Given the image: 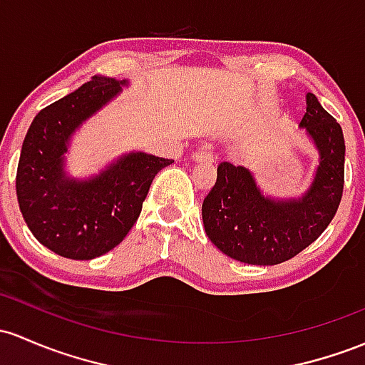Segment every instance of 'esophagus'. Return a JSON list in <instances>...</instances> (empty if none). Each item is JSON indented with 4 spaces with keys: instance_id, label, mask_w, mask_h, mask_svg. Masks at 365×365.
Segmentation results:
<instances>
[{
    "instance_id": "esophagus-1",
    "label": "esophagus",
    "mask_w": 365,
    "mask_h": 365,
    "mask_svg": "<svg viewBox=\"0 0 365 365\" xmlns=\"http://www.w3.org/2000/svg\"><path fill=\"white\" fill-rule=\"evenodd\" d=\"M192 159L197 163H213L215 155L213 152L207 149H197L195 152H192Z\"/></svg>"
}]
</instances>
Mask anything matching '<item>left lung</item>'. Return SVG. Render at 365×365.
Masks as SVG:
<instances>
[{"label": "left lung", "instance_id": "8db88e82", "mask_svg": "<svg viewBox=\"0 0 365 365\" xmlns=\"http://www.w3.org/2000/svg\"><path fill=\"white\" fill-rule=\"evenodd\" d=\"M299 126L307 128L320 154L317 175L302 199H268L246 168L218 164L215 187L202 202V222L211 242L230 258L250 265H279L319 239L334 218L345 185L341 126L314 93L307 95Z\"/></svg>", "mask_w": 365, "mask_h": 365}]
</instances>
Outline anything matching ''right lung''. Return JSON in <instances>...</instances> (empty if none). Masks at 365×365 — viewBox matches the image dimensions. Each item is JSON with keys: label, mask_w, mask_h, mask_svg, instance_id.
I'll return each instance as SVG.
<instances>
[{"label": "right lung", "mask_w": 365, "mask_h": 365, "mask_svg": "<svg viewBox=\"0 0 365 365\" xmlns=\"http://www.w3.org/2000/svg\"><path fill=\"white\" fill-rule=\"evenodd\" d=\"M121 85L93 76L39 110L24 138L15 178L20 213L34 237L63 258L93 259L114 250L138 220L154 176L173 163L131 152L88 182L66 178L71 135Z\"/></svg>", "instance_id": "obj_1"}]
</instances>
